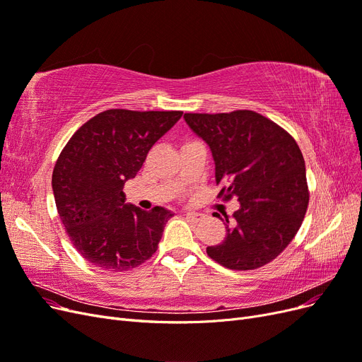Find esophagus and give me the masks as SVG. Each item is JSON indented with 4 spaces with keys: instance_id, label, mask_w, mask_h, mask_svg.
Wrapping results in <instances>:
<instances>
[{
    "instance_id": "obj_1",
    "label": "esophagus",
    "mask_w": 362,
    "mask_h": 362,
    "mask_svg": "<svg viewBox=\"0 0 362 362\" xmlns=\"http://www.w3.org/2000/svg\"><path fill=\"white\" fill-rule=\"evenodd\" d=\"M185 216H187V218L190 222H199L202 218V214L201 213H194V211H187L185 213Z\"/></svg>"
}]
</instances>
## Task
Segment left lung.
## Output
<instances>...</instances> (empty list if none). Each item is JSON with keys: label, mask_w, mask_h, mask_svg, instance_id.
Segmentation results:
<instances>
[{"label": "left lung", "mask_w": 362, "mask_h": 362, "mask_svg": "<svg viewBox=\"0 0 362 362\" xmlns=\"http://www.w3.org/2000/svg\"><path fill=\"white\" fill-rule=\"evenodd\" d=\"M185 124L210 146L216 182L240 208L225 217L226 237L206 254L233 270H254L275 259L303 222L308 185L302 152L270 119L250 110L185 113Z\"/></svg>", "instance_id": "8db88e82"}]
</instances>
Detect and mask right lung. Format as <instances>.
I'll return each instance as SVG.
<instances>
[{"instance_id": "obj_1", "label": "right lung", "mask_w": 362, "mask_h": 362, "mask_svg": "<svg viewBox=\"0 0 362 362\" xmlns=\"http://www.w3.org/2000/svg\"><path fill=\"white\" fill-rule=\"evenodd\" d=\"M182 112L107 110L76 129L52 172L57 211L75 249L95 267L134 269L154 255L170 210L127 202L149 149Z\"/></svg>"}]
</instances>
